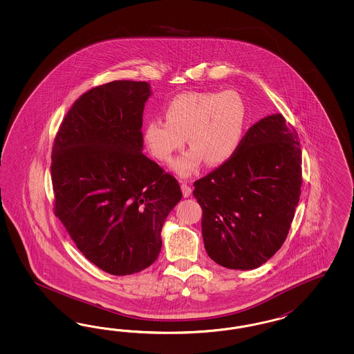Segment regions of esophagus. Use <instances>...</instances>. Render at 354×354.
Here are the masks:
<instances>
[{
  "label": "esophagus",
  "instance_id": "obj_1",
  "mask_svg": "<svg viewBox=\"0 0 354 354\" xmlns=\"http://www.w3.org/2000/svg\"><path fill=\"white\" fill-rule=\"evenodd\" d=\"M180 188H182L183 196H184V197H189V196H191L192 189H191V187H189V185H187L185 183H182Z\"/></svg>",
  "mask_w": 354,
  "mask_h": 354
}]
</instances>
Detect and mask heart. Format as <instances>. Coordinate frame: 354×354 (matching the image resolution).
I'll list each match as a JSON object with an SVG mask.
<instances>
[{
	"instance_id": "1",
	"label": "heart",
	"mask_w": 354,
	"mask_h": 354,
	"mask_svg": "<svg viewBox=\"0 0 354 354\" xmlns=\"http://www.w3.org/2000/svg\"><path fill=\"white\" fill-rule=\"evenodd\" d=\"M165 122L151 119L142 131L150 154L169 163L188 138L191 149L172 165L180 178H188L206 161L219 167L240 149L247 123V107L235 91L185 92L174 97L163 110Z\"/></svg>"
}]
</instances>
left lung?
<instances>
[{
    "instance_id": "8db88e82",
    "label": "left lung",
    "mask_w": 354,
    "mask_h": 354,
    "mask_svg": "<svg viewBox=\"0 0 354 354\" xmlns=\"http://www.w3.org/2000/svg\"><path fill=\"white\" fill-rule=\"evenodd\" d=\"M301 161L297 133L277 113L248 129L231 161L194 182L209 257L252 270L278 252L300 201Z\"/></svg>"
}]
</instances>
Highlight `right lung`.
Segmentation results:
<instances>
[{"mask_svg": "<svg viewBox=\"0 0 354 354\" xmlns=\"http://www.w3.org/2000/svg\"><path fill=\"white\" fill-rule=\"evenodd\" d=\"M150 96L147 82L96 86L76 100L54 140L55 215L86 259L111 275L149 268L182 200L176 179L142 154Z\"/></svg>", "mask_w": 354, "mask_h": 354, "instance_id": "add662e5", "label": "right lung"}]
</instances>
